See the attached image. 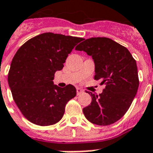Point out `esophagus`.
Masks as SVG:
<instances>
[{"label": "esophagus", "mask_w": 153, "mask_h": 153, "mask_svg": "<svg viewBox=\"0 0 153 153\" xmlns=\"http://www.w3.org/2000/svg\"><path fill=\"white\" fill-rule=\"evenodd\" d=\"M76 91H77V94L79 95V94H81L83 92V90L81 88H77Z\"/></svg>", "instance_id": "obj_1"}]
</instances>
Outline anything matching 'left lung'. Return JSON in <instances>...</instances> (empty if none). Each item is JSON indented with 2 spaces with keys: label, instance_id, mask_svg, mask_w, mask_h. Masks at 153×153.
Instances as JSON below:
<instances>
[{
  "label": "left lung",
  "instance_id": "8db88e82",
  "mask_svg": "<svg viewBox=\"0 0 153 153\" xmlns=\"http://www.w3.org/2000/svg\"><path fill=\"white\" fill-rule=\"evenodd\" d=\"M75 48L91 55L95 63V80H101L105 87L94 95L82 109L86 118L98 126H109L122 117L128 111L139 86L136 60L128 50L106 37L83 39Z\"/></svg>",
  "mask_w": 153,
  "mask_h": 153
}]
</instances>
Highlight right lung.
Returning <instances> with one entry per match:
<instances>
[{
	"label": "right lung",
	"instance_id": "obj_1",
	"mask_svg": "<svg viewBox=\"0 0 153 153\" xmlns=\"http://www.w3.org/2000/svg\"><path fill=\"white\" fill-rule=\"evenodd\" d=\"M82 38L45 32L25 42L14 55L8 82L13 100L25 118L41 126L62 119L67 102L76 96L73 85L53 84L55 71Z\"/></svg>",
	"mask_w": 153,
	"mask_h": 153
}]
</instances>
